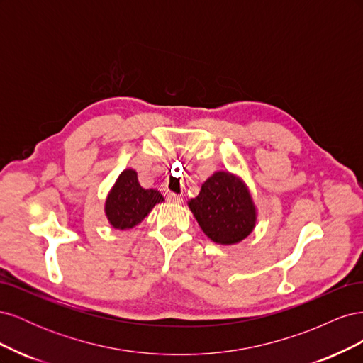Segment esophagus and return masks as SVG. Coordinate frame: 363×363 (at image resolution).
Returning a JSON list of instances; mask_svg holds the SVG:
<instances>
[{"instance_id":"34e87169","label":"esophagus","mask_w":363,"mask_h":363,"mask_svg":"<svg viewBox=\"0 0 363 363\" xmlns=\"http://www.w3.org/2000/svg\"><path fill=\"white\" fill-rule=\"evenodd\" d=\"M168 200H169L171 203H182V201H183V196H182V195H177V194H174V192H169V194H168Z\"/></svg>"}]
</instances>
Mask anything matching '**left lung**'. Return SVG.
Listing matches in <instances>:
<instances>
[{
  "label": "left lung",
  "mask_w": 363,
  "mask_h": 363,
  "mask_svg": "<svg viewBox=\"0 0 363 363\" xmlns=\"http://www.w3.org/2000/svg\"><path fill=\"white\" fill-rule=\"evenodd\" d=\"M188 206L204 235L216 244H238L256 225L257 212L251 194L232 172L216 171L211 175Z\"/></svg>",
  "instance_id": "1"
}]
</instances>
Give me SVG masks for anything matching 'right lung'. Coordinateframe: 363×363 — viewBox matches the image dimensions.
<instances>
[{
  "label": "right lung",
  "mask_w": 363,
  "mask_h": 363,
  "mask_svg": "<svg viewBox=\"0 0 363 363\" xmlns=\"http://www.w3.org/2000/svg\"><path fill=\"white\" fill-rule=\"evenodd\" d=\"M162 201V194L156 189L142 188L138 182V172L128 168L119 174L108 192L104 212L113 228L128 230L144 221L151 208Z\"/></svg>",
  "instance_id": "1"
}]
</instances>
